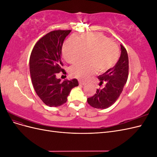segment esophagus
<instances>
[{
	"instance_id": "esophagus-1",
	"label": "esophagus",
	"mask_w": 157,
	"mask_h": 157,
	"mask_svg": "<svg viewBox=\"0 0 157 157\" xmlns=\"http://www.w3.org/2000/svg\"><path fill=\"white\" fill-rule=\"evenodd\" d=\"M79 84L81 85H84V84H86V82L82 81V80H79Z\"/></svg>"
}]
</instances>
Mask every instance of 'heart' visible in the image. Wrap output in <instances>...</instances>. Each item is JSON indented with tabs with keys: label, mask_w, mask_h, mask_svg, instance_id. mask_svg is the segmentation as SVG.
I'll list each match as a JSON object with an SVG mask.
<instances>
[{
	"label": "heart",
	"mask_w": 157,
	"mask_h": 157,
	"mask_svg": "<svg viewBox=\"0 0 157 157\" xmlns=\"http://www.w3.org/2000/svg\"><path fill=\"white\" fill-rule=\"evenodd\" d=\"M63 54L67 62L73 63L81 59L88 52V61H80L70 68L74 77L86 78L98 69L105 73L112 69L119 59L120 50L111 39L99 33H93L80 36H71L63 46Z\"/></svg>",
	"instance_id": "1"
}]
</instances>
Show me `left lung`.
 <instances>
[{
	"instance_id": "8db88e82",
	"label": "left lung",
	"mask_w": 157,
	"mask_h": 157,
	"mask_svg": "<svg viewBox=\"0 0 157 157\" xmlns=\"http://www.w3.org/2000/svg\"><path fill=\"white\" fill-rule=\"evenodd\" d=\"M121 49V54L116 65L98 76L99 85L104 84V88L97 89L96 93L87 99L88 103L94 108L103 109L111 106L119 98L127 82L129 69L128 56L126 48L122 44Z\"/></svg>"
}]
</instances>
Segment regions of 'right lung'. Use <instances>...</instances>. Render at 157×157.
Wrapping results in <instances>:
<instances>
[{"label":"right lung","mask_w":157,"mask_h":157,"mask_svg":"<svg viewBox=\"0 0 157 157\" xmlns=\"http://www.w3.org/2000/svg\"><path fill=\"white\" fill-rule=\"evenodd\" d=\"M71 30H56L47 33L37 41L30 59L29 69L33 87L41 100L49 107H58L67 100L71 90L78 86L74 78L61 82L56 75L63 69L61 48Z\"/></svg>","instance_id":"obj_1"}]
</instances>
